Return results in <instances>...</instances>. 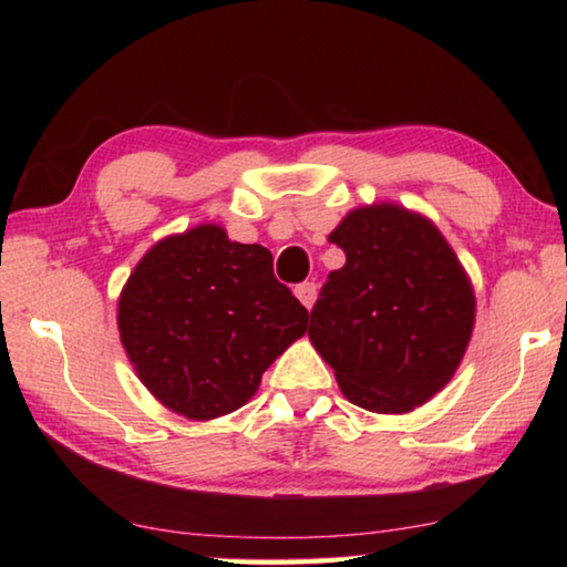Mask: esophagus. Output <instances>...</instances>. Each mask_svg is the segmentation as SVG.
Segmentation results:
<instances>
[{
  "label": "esophagus",
  "instance_id": "obj_1",
  "mask_svg": "<svg viewBox=\"0 0 567 567\" xmlns=\"http://www.w3.org/2000/svg\"><path fill=\"white\" fill-rule=\"evenodd\" d=\"M295 295H297V300H300L307 307V310H312L315 300H318V285H315V282L297 285L295 287Z\"/></svg>",
  "mask_w": 567,
  "mask_h": 567
}]
</instances>
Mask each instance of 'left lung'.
<instances>
[{
  "label": "left lung",
  "mask_w": 567,
  "mask_h": 567,
  "mask_svg": "<svg viewBox=\"0 0 567 567\" xmlns=\"http://www.w3.org/2000/svg\"><path fill=\"white\" fill-rule=\"evenodd\" d=\"M344 265L310 315V342L342 395L380 415L433 400L463 362L475 290L433 219L398 203L350 209L330 233Z\"/></svg>",
  "instance_id": "left-lung-1"
}]
</instances>
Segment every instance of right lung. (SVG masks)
<instances>
[{"instance_id":"right-lung-1","label":"right lung","mask_w":567,"mask_h":567,"mask_svg":"<svg viewBox=\"0 0 567 567\" xmlns=\"http://www.w3.org/2000/svg\"><path fill=\"white\" fill-rule=\"evenodd\" d=\"M117 330L150 395L207 422L252 400L262 372L305 334L307 310L275 280L270 249L203 223L162 237L134 265Z\"/></svg>"}]
</instances>
